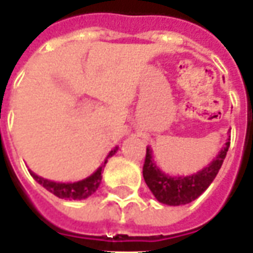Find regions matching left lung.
Returning a JSON list of instances; mask_svg holds the SVG:
<instances>
[{"instance_id": "obj_1", "label": "left lung", "mask_w": 253, "mask_h": 253, "mask_svg": "<svg viewBox=\"0 0 253 253\" xmlns=\"http://www.w3.org/2000/svg\"><path fill=\"white\" fill-rule=\"evenodd\" d=\"M230 148V138L221 148L218 155L206 168L189 176H169L164 173L153 160V151L147 147L143 176L147 186L153 192L155 199L168 206L187 205L196 200L205 192L221 168L224 158Z\"/></svg>"}]
</instances>
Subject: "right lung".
Segmentation results:
<instances>
[{"mask_svg":"<svg viewBox=\"0 0 253 253\" xmlns=\"http://www.w3.org/2000/svg\"><path fill=\"white\" fill-rule=\"evenodd\" d=\"M118 151V147H115L108 155V158L112 157L113 154ZM106 161L102 164V167H99L98 169L92 173L91 176L83 179V180H78V182H73V183H60V182H53V180H47V179L38 176L36 173L31 172V175L33 179L40 183L44 189H47L50 193H53L54 196L60 197V199H68V200H83L89 197L92 193L96 192V189L99 187L100 180H102V172L105 168V164Z\"/></svg>","mask_w":253,"mask_h":253,"instance_id":"add662e5","label":"right lung"}]
</instances>
